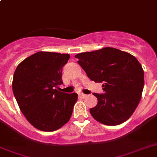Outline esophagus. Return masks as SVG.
Returning a JSON list of instances; mask_svg holds the SVG:
<instances>
[{
  "label": "esophagus",
  "mask_w": 157,
  "mask_h": 157,
  "mask_svg": "<svg viewBox=\"0 0 157 157\" xmlns=\"http://www.w3.org/2000/svg\"><path fill=\"white\" fill-rule=\"evenodd\" d=\"M79 96H80L81 98H86V97H88V95L84 94V93H80V94H79Z\"/></svg>",
  "instance_id": "esophagus-1"
}]
</instances>
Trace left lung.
Masks as SVG:
<instances>
[{
  "instance_id": "left-lung-1",
  "label": "left lung",
  "mask_w": 157,
  "mask_h": 157,
  "mask_svg": "<svg viewBox=\"0 0 157 157\" xmlns=\"http://www.w3.org/2000/svg\"><path fill=\"white\" fill-rule=\"evenodd\" d=\"M75 57L90 80L103 83L105 93H93L98 101L90 109L93 118L110 126L127 121L137 107L144 89V70L137 59L110 47L81 52Z\"/></svg>"
}]
</instances>
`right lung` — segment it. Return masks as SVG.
I'll list each match as a JSON object with an SVG mask.
<instances>
[{
    "mask_svg": "<svg viewBox=\"0 0 157 157\" xmlns=\"http://www.w3.org/2000/svg\"><path fill=\"white\" fill-rule=\"evenodd\" d=\"M70 56L38 52L20 63L13 80V92L27 121L44 132L59 129L69 121L78 95L60 92L62 68Z\"/></svg>",
    "mask_w": 157,
    "mask_h": 157,
    "instance_id": "add662e5",
    "label": "right lung"
}]
</instances>
